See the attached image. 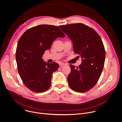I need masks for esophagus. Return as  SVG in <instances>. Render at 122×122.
<instances>
[{"label": "esophagus", "mask_w": 122, "mask_h": 122, "mask_svg": "<svg viewBox=\"0 0 122 122\" xmlns=\"http://www.w3.org/2000/svg\"><path fill=\"white\" fill-rule=\"evenodd\" d=\"M66 65H67V64H66V63H61L60 64V67H62L63 66H66Z\"/></svg>", "instance_id": "esophagus-1"}]
</instances>
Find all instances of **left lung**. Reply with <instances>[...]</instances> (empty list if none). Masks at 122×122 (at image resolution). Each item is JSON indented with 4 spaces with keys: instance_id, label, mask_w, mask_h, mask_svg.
Returning <instances> with one entry per match:
<instances>
[{
    "instance_id": "1",
    "label": "left lung",
    "mask_w": 122,
    "mask_h": 122,
    "mask_svg": "<svg viewBox=\"0 0 122 122\" xmlns=\"http://www.w3.org/2000/svg\"><path fill=\"white\" fill-rule=\"evenodd\" d=\"M59 27L72 41L74 51L82 59L79 66L70 65L68 84L74 91H88L98 81L104 67L106 54L101 39L94 29L83 24Z\"/></svg>"
}]
</instances>
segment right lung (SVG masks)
I'll use <instances>...</instances> for the list:
<instances>
[{
  "label": "right lung",
  "mask_w": 122,
  "mask_h": 122,
  "mask_svg": "<svg viewBox=\"0 0 122 122\" xmlns=\"http://www.w3.org/2000/svg\"><path fill=\"white\" fill-rule=\"evenodd\" d=\"M65 37L57 26L41 25L27 29L20 38L16 51L17 68L29 90L40 93L50 88L52 74L57 70L59 65L46 63L42 57L56 39Z\"/></svg>",
  "instance_id": "1"
}]
</instances>
